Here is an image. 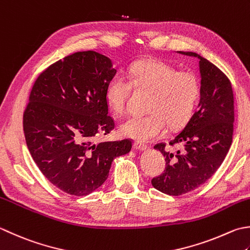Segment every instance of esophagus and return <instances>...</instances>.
I'll use <instances>...</instances> for the list:
<instances>
[{
    "mask_svg": "<svg viewBox=\"0 0 250 250\" xmlns=\"http://www.w3.org/2000/svg\"><path fill=\"white\" fill-rule=\"evenodd\" d=\"M133 146H134L135 149H139V150H145V149L148 148L147 145L143 144V143H140V142H134Z\"/></svg>",
    "mask_w": 250,
    "mask_h": 250,
    "instance_id": "34e87169",
    "label": "esophagus"
}]
</instances>
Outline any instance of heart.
I'll use <instances>...</instances> for the list:
<instances>
[{
  "instance_id": "1",
  "label": "heart",
  "mask_w": 250,
  "mask_h": 250,
  "mask_svg": "<svg viewBox=\"0 0 250 250\" xmlns=\"http://www.w3.org/2000/svg\"><path fill=\"white\" fill-rule=\"evenodd\" d=\"M132 86L149 92L147 115L133 116L120 125V132L141 142L160 138L167 125L179 129L192 118L200 99L202 85L196 73L178 71L159 60H143L129 68L126 78L117 75L107 83L105 99L116 115L125 114Z\"/></svg>"
}]
</instances>
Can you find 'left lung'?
I'll use <instances>...</instances> for the list:
<instances>
[{
    "label": "left lung",
    "instance_id": "left-lung-1",
    "mask_svg": "<svg viewBox=\"0 0 250 250\" xmlns=\"http://www.w3.org/2000/svg\"><path fill=\"white\" fill-rule=\"evenodd\" d=\"M178 53L199 60L202 93L197 111L169 142L172 147L182 145V151H171L166 143L154 146L165 156L166 168L151 184L172 196L187 194L212 177L231 147L234 124V95L229 78L196 53Z\"/></svg>",
    "mask_w": 250,
    "mask_h": 250
}]
</instances>
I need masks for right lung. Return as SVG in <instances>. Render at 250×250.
I'll use <instances>...</instances> for the list:
<instances>
[{"mask_svg": "<svg viewBox=\"0 0 250 250\" xmlns=\"http://www.w3.org/2000/svg\"><path fill=\"white\" fill-rule=\"evenodd\" d=\"M116 72L108 57L77 52L33 83L23 112L26 143L44 177L67 194L84 196L99 188L112 160L131 150L129 139L93 144L115 128L105 91Z\"/></svg>", "mask_w": 250, "mask_h": 250, "instance_id": "1", "label": "right lung"}]
</instances>
